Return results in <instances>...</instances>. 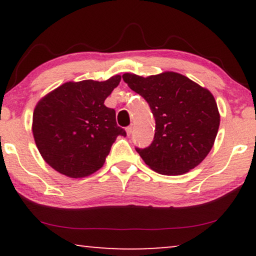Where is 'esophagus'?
<instances>
[{
  "mask_svg": "<svg viewBox=\"0 0 256 256\" xmlns=\"http://www.w3.org/2000/svg\"><path fill=\"white\" fill-rule=\"evenodd\" d=\"M126 132H127L128 136H130L132 132V126H129V127L126 128Z\"/></svg>",
  "mask_w": 256,
  "mask_h": 256,
  "instance_id": "esophagus-1",
  "label": "esophagus"
}]
</instances>
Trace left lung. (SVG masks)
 Wrapping results in <instances>:
<instances>
[{
  "mask_svg": "<svg viewBox=\"0 0 256 256\" xmlns=\"http://www.w3.org/2000/svg\"><path fill=\"white\" fill-rule=\"evenodd\" d=\"M124 82L149 104L156 121L148 148H136L150 169L183 174L199 166L214 144L220 114L208 88L177 72L144 76L124 73Z\"/></svg>",
  "mask_w": 256,
  "mask_h": 256,
  "instance_id": "1",
  "label": "left lung"
}]
</instances>
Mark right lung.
Segmentation results:
<instances>
[{
	"instance_id": "obj_1",
	"label": "right lung",
	"mask_w": 256,
	"mask_h": 256,
	"mask_svg": "<svg viewBox=\"0 0 256 256\" xmlns=\"http://www.w3.org/2000/svg\"><path fill=\"white\" fill-rule=\"evenodd\" d=\"M121 82H68L38 101L32 134L42 157L52 169L70 178H82L104 166L118 135L115 110L104 100Z\"/></svg>"
}]
</instances>
